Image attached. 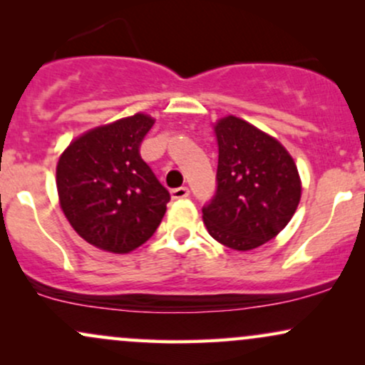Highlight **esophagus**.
<instances>
[{
  "label": "esophagus",
  "instance_id": "obj_1",
  "mask_svg": "<svg viewBox=\"0 0 365 365\" xmlns=\"http://www.w3.org/2000/svg\"><path fill=\"white\" fill-rule=\"evenodd\" d=\"M190 195V190H188V187H178V188H173L171 190V197H173L175 200L177 199H185V197Z\"/></svg>",
  "mask_w": 365,
  "mask_h": 365
}]
</instances>
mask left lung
<instances>
[{"label": "left lung", "mask_w": 365, "mask_h": 365, "mask_svg": "<svg viewBox=\"0 0 365 365\" xmlns=\"http://www.w3.org/2000/svg\"><path fill=\"white\" fill-rule=\"evenodd\" d=\"M215 132L216 192L202 207V220L220 244L252 250L292 220L302 194L299 171L278 140L237 116L217 121Z\"/></svg>", "instance_id": "8db88e82"}]
</instances>
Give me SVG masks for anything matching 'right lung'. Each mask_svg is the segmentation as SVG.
I'll return each mask as SVG.
<instances>
[{
    "mask_svg": "<svg viewBox=\"0 0 365 365\" xmlns=\"http://www.w3.org/2000/svg\"><path fill=\"white\" fill-rule=\"evenodd\" d=\"M154 120L128 116L89 130L73 140L56 166V187L66 220L98 249L127 254L154 235L170 192L140 158Z\"/></svg>",
    "mask_w": 365,
    "mask_h": 365,
    "instance_id": "add662e5",
    "label": "right lung"
}]
</instances>
